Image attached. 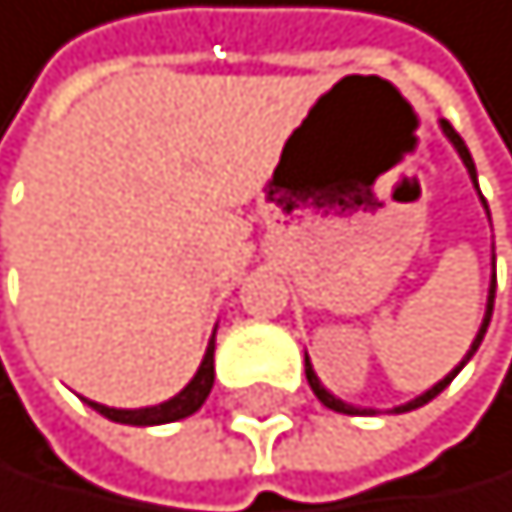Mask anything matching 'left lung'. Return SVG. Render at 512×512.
Wrapping results in <instances>:
<instances>
[{
  "mask_svg": "<svg viewBox=\"0 0 512 512\" xmlns=\"http://www.w3.org/2000/svg\"><path fill=\"white\" fill-rule=\"evenodd\" d=\"M441 123V133L448 136L451 140V146L457 150V156H461V163L467 166V176H471V182H474V189H477V169H474V159H471V150H467V143L461 140V133H457L448 120H438ZM477 195H480V189H477ZM480 202H484V209H487V199L480 195ZM487 218H490V212H487ZM493 294H497V274L490 277V290H487V310H484V323H480V330H477V336H474V343H471V349H467V356L457 362V366L444 376L441 382H435L431 385L428 392H421L418 398H412V402H405V405H395L392 412L395 415H402V412H412V408H421V405H428L431 398L435 395H441L444 389L451 385V379L461 372L467 362H471V356L477 353V346H480V340H484V333H487V326H490V313H493ZM303 366H307V382H310V389H313V395L320 398V402L326 405V408H333V412H343V415H376V408H359V405H349V402H343V398H336L330 389H323V382L317 379V372H313V366H310V356H303Z\"/></svg>",
  "mask_w": 512,
  "mask_h": 512,
  "instance_id": "1",
  "label": "left lung"
}]
</instances>
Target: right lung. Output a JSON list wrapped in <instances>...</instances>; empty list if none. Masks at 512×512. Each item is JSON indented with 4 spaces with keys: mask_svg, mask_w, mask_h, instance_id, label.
Returning a JSON list of instances; mask_svg holds the SVG:
<instances>
[{
    "mask_svg": "<svg viewBox=\"0 0 512 512\" xmlns=\"http://www.w3.org/2000/svg\"><path fill=\"white\" fill-rule=\"evenodd\" d=\"M215 385V336L209 340V349L195 369V376L189 379V385L182 389L179 395H172L169 402H159L150 408H110V405H100V402H87L110 421H120V425H169V421H179V418H189L202 408V402L209 398Z\"/></svg>",
    "mask_w": 512,
    "mask_h": 512,
    "instance_id": "obj_1",
    "label": "right lung"
}]
</instances>
